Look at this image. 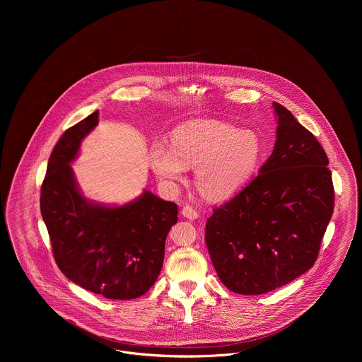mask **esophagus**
<instances>
[{"label":"esophagus","instance_id":"esophagus-1","mask_svg":"<svg viewBox=\"0 0 362 362\" xmlns=\"http://www.w3.org/2000/svg\"><path fill=\"white\" fill-rule=\"evenodd\" d=\"M181 214H182L184 217L189 218V220H195V218L198 217V211H197L194 207L189 206V205H187V206L182 207V210H181Z\"/></svg>","mask_w":362,"mask_h":362}]
</instances>
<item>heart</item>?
I'll list each match as a JSON object with an SVG mask.
<instances>
[{"label": "heart", "mask_w": 362, "mask_h": 362, "mask_svg": "<svg viewBox=\"0 0 362 362\" xmlns=\"http://www.w3.org/2000/svg\"><path fill=\"white\" fill-rule=\"evenodd\" d=\"M263 153L257 132L204 119L177 127L171 144L156 139L149 149V164L173 191L185 180L188 167H195L197 187L211 199H227L251 181Z\"/></svg>", "instance_id": "heart-1"}]
</instances>
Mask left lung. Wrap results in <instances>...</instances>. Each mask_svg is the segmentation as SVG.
<instances>
[{
  "mask_svg": "<svg viewBox=\"0 0 362 362\" xmlns=\"http://www.w3.org/2000/svg\"><path fill=\"white\" fill-rule=\"evenodd\" d=\"M274 149L259 174L207 218V251L221 283L258 296L313 266L333 214L334 189L320 144L281 104Z\"/></svg>",
  "mask_w": 362,
  "mask_h": 362,
  "instance_id": "obj_1",
  "label": "left lung"
}]
</instances>
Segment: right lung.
I'll use <instances>...</instances> for the list:
<instances>
[{
    "label": "right lung",
    "mask_w": 362,
    "mask_h": 362,
    "mask_svg": "<svg viewBox=\"0 0 362 362\" xmlns=\"http://www.w3.org/2000/svg\"><path fill=\"white\" fill-rule=\"evenodd\" d=\"M98 124L95 111L57 142L42 185L40 210L54 259L71 281L108 300H132L148 293L158 277L178 206L149 191L122 206H104L81 194L71 163Z\"/></svg>",
    "instance_id": "obj_1"
}]
</instances>
